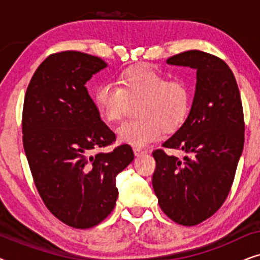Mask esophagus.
Wrapping results in <instances>:
<instances>
[{"label":"esophagus","mask_w":260,"mask_h":260,"mask_svg":"<svg viewBox=\"0 0 260 260\" xmlns=\"http://www.w3.org/2000/svg\"><path fill=\"white\" fill-rule=\"evenodd\" d=\"M134 154H135V156H137V157H138V156L147 154V151L142 150V149H140V148H134Z\"/></svg>","instance_id":"34e87169"}]
</instances>
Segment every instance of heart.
Returning <instances> with one entry per match:
<instances>
[{
	"mask_svg": "<svg viewBox=\"0 0 260 260\" xmlns=\"http://www.w3.org/2000/svg\"><path fill=\"white\" fill-rule=\"evenodd\" d=\"M190 88L182 79H167L148 65L130 66L119 74L117 85L103 84L95 90L93 102L108 123L118 122L130 105L138 118L117 127L120 142L143 148L157 140L162 130L172 133L181 126L190 106Z\"/></svg>",
	"mask_w": 260,
	"mask_h": 260,
	"instance_id": "obj_1",
	"label": "heart"
}]
</instances>
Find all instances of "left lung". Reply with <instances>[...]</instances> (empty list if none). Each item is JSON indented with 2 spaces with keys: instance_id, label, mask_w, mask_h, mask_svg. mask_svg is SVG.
I'll use <instances>...</instances> for the list:
<instances>
[{
  "instance_id": "1",
  "label": "left lung",
  "mask_w": 260,
  "mask_h": 260,
  "mask_svg": "<svg viewBox=\"0 0 260 260\" xmlns=\"http://www.w3.org/2000/svg\"><path fill=\"white\" fill-rule=\"evenodd\" d=\"M169 65L197 70L189 115L162 145L189 156L180 159L163 149L152 151V187L165 214L183 226L211 218L225 202L244 148V112L236 78L218 56L187 51Z\"/></svg>"
}]
</instances>
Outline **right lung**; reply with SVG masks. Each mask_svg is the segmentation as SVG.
Segmentation results:
<instances>
[{"mask_svg":"<svg viewBox=\"0 0 260 260\" xmlns=\"http://www.w3.org/2000/svg\"><path fill=\"white\" fill-rule=\"evenodd\" d=\"M105 67L86 53H54L24 95L22 140L35 187L49 212L74 229L93 227L112 212L116 176L134 159L129 144L92 155L116 141L85 86Z\"/></svg>","mask_w":260,"mask_h":260,"instance_id":"right-lung-1","label":"right lung"}]
</instances>
